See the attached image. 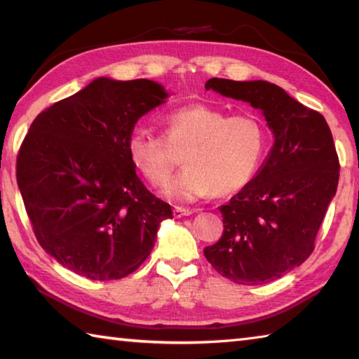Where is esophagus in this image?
I'll return each instance as SVG.
<instances>
[{
  "mask_svg": "<svg viewBox=\"0 0 359 359\" xmlns=\"http://www.w3.org/2000/svg\"><path fill=\"white\" fill-rule=\"evenodd\" d=\"M172 214H174L175 218H182V217H188V215L194 214V210L193 209H185V208H174Z\"/></svg>",
  "mask_w": 359,
  "mask_h": 359,
  "instance_id": "34e87169",
  "label": "esophagus"
}]
</instances>
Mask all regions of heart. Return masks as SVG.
Returning a JSON list of instances; mask_svg holds the SVG:
<instances>
[{"label": "heart", "instance_id": "b5f03b06", "mask_svg": "<svg viewBox=\"0 0 359 359\" xmlns=\"http://www.w3.org/2000/svg\"><path fill=\"white\" fill-rule=\"evenodd\" d=\"M165 137L136 128L126 142L133 165L151 185H163L182 161L185 168L163 187L174 203H193L212 191L242 190L263 165L267 133L258 117L226 114L204 104L175 109L163 117Z\"/></svg>", "mask_w": 359, "mask_h": 359}]
</instances>
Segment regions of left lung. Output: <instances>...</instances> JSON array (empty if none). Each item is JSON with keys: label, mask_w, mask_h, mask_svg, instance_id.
I'll return each instance as SVG.
<instances>
[{"label": "left lung", "mask_w": 359, "mask_h": 359, "mask_svg": "<svg viewBox=\"0 0 359 359\" xmlns=\"http://www.w3.org/2000/svg\"><path fill=\"white\" fill-rule=\"evenodd\" d=\"M205 90L248 102L274 135L269 156L247 187L218 208L223 234L204 255L239 285H263L301 266L339 182V158L323 115L266 81L209 79Z\"/></svg>", "instance_id": "obj_1"}]
</instances>
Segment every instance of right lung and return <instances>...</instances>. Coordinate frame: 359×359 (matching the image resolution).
<instances>
[{"instance_id": "obj_1", "label": "right lung", "mask_w": 359, "mask_h": 359, "mask_svg": "<svg viewBox=\"0 0 359 359\" xmlns=\"http://www.w3.org/2000/svg\"><path fill=\"white\" fill-rule=\"evenodd\" d=\"M169 93L149 79L98 77L41 112L17 158V184L41 247L92 280L135 272L171 205L136 175L126 142Z\"/></svg>"}]
</instances>
